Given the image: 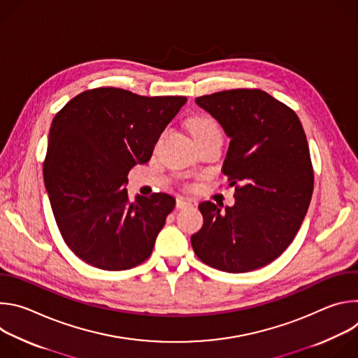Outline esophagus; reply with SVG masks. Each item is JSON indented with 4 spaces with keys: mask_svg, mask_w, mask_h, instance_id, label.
I'll return each mask as SVG.
<instances>
[{
    "mask_svg": "<svg viewBox=\"0 0 358 358\" xmlns=\"http://www.w3.org/2000/svg\"><path fill=\"white\" fill-rule=\"evenodd\" d=\"M176 206H177V208L178 210H184V208H188V207H191V202L188 201V199H184V198H177V202H176Z\"/></svg>",
    "mask_w": 358,
    "mask_h": 358,
    "instance_id": "34e87169",
    "label": "esophagus"
}]
</instances>
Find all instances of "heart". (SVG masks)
<instances>
[{
	"label": "heart",
	"mask_w": 358,
	"mask_h": 358,
	"mask_svg": "<svg viewBox=\"0 0 358 358\" xmlns=\"http://www.w3.org/2000/svg\"><path fill=\"white\" fill-rule=\"evenodd\" d=\"M188 129L192 137H201L208 134H217L220 131V126L210 116H195L188 120Z\"/></svg>",
	"instance_id": "b5f03b06"
}]
</instances>
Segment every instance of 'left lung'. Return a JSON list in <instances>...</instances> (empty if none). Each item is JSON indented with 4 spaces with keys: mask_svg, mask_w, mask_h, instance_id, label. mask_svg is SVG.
I'll return each instance as SVG.
<instances>
[{
    "mask_svg": "<svg viewBox=\"0 0 358 358\" xmlns=\"http://www.w3.org/2000/svg\"><path fill=\"white\" fill-rule=\"evenodd\" d=\"M231 138L222 173L235 187L234 207L203 201L202 228L191 236L196 257L218 271L266 266L294 239L313 194L308 138L297 115L261 89L199 96Z\"/></svg>",
    "mask_w": 358,
    "mask_h": 358,
    "instance_id": "left-lung-1",
    "label": "left lung"
}]
</instances>
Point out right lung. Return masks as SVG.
Wrapping results in <instances>:
<instances>
[{
	"mask_svg": "<svg viewBox=\"0 0 358 358\" xmlns=\"http://www.w3.org/2000/svg\"><path fill=\"white\" fill-rule=\"evenodd\" d=\"M185 101L96 87L75 96L54 117L43 181L65 243L87 265L126 271L151 255L176 199L156 192L130 202L127 174L150 160Z\"/></svg>",
	"mask_w": 358,
	"mask_h": 358,
	"instance_id": "obj_1",
	"label": "right lung"
}]
</instances>
